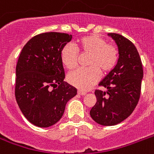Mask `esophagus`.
I'll use <instances>...</instances> for the list:
<instances>
[{"instance_id": "1", "label": "esophagus", "mask_w": 154, "mask_h": 154, "mask_svg": "<svg viewBox=\"0 0 154 154\" xmlns=\"http://www.w3.org/2000/svg\"><path fill=\"white\" fill-rule=\"evenodd\" d=\"M77 94H78V95L84 96V95H85V94H86V93L82 92V91H79V90H78V91H77Z\"/></svg>"}]
</instances>
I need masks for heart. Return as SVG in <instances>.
Segmentation results:
<instances>
[{"label":"heart","instance_id":"obj_1","mask_svg":"<svg viewBox=\"0 0 154 154\" xmlns=\"http://www.w3.org/2000/svg\"><path fill=\"white\" fill-rule=\"evenodd\" d=\"M77 48L82 56H89L86 69H78L69 73L68 81L78 90H90L100 78V72L108 73L118 62V50L105 38L97 35L84 36L77 40ZM61 61L65 68L72 70L77 67L78 53L74 47L67 44L60 52Z\"/></svg>","mask_w":154,"mask_h":154}]
</instances>
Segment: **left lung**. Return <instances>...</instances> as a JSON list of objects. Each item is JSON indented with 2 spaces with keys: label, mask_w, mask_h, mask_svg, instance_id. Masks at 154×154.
<instances>
[{
  "label": "left lung",
  "mask_w": 154,
  "mask_h": 154,
  "mask_svg": "<svg viewBox=\"0 0 154 154\" xmlns=\"http://www.w3.org/2000/svg\"><path fill=\"white\" fill-rule=\"evenodd\" d=\"M116 42L119 59L114 68L100 82L106 91L95 90V105L90 111L96 123L103 126H113L126 119L136 108L141 89L143 68L135 45L116 33H108ZM109 96L106 98L105 94Z\"/></svg>",
  "instance_id": "8db88e82"
}]
</instances>
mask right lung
Wrapping results in <instances>:
<instances>
[{"label": "right lung", "mask_w": 154, "mask_h": 154, "mask_svg": "<svg viewBox=\"0 0 154 154\" xmlns=\"http://www.w3.org/2000/svg\"><path fill=\"white\" fill-rule=\"evenodd\" d=\"M72 35L47 32L30 38L22 48L16 66L15 98L28 121L48 128L61 119L65 106L77 89L64 82L62 48Z\"/></svg>", "instance_id": "add662e5"}]
</instances>
